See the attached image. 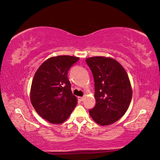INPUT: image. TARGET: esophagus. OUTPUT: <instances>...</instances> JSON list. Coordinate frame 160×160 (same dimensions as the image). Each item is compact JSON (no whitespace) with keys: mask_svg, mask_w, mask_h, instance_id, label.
Returning a JSON list of instances; mask_svg holds the SVG:
<instances>
[{"mask_svg":"<svg viewBox=\"0 0 160 160\" xmlns=\"http://www.w3.org/2000/svg\"><path fill=\"white\" fill-rule=\"evenodd\" d=\"M84 99H85V98H84L83 97H78V100H79L80 102H82L83 100H84Z\"/></svg>","mask_w":160,"mask_h":160,"instance_id":"esophagus-1","label":"esophagus"}]
</instances>
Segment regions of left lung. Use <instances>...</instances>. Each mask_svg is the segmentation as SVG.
I'll return each instance as SVG.
<instances>
[{"label": "left lung", "mask_w": 160, "mask_h": 160, "mask_svg": "<svg viewBox=\"0 0 160 160\" xmlns=\"http://www.w3.org/2000/svg\"><path fill=\"white\" fill-rule=\"evenodd\" d=\"M94 80L96 104L89 111L92 118L101 126L115 123L125 114L132 99L128 75L115 59L104 56L88 58Z\"/></svg>", "instance_id": "obj_1"}]
</instances>
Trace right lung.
I'll list each match as a JSON object with an SVG mask.
<instances>
[{
  "instance_id": "obj_1",
  "label": "right lung",
  "mask_w": 160,
  "mask_h": 160,
  "mask_svg": "<svg viewBox=\"0 0 160 160\" xmlns=\"http://www.w3.org/2000/svg\"><path fill=\"white\" fill-rule=\"evenodd\" d=\"M80 58L57 56L46 60L35 72L30 90L32 106L42 118L53 124L68 118L76 107L68 71Z\"/></svg>"
}]
</instances>
